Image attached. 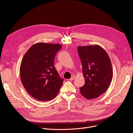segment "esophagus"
<instances>
[{
	"label": "esophagus",
	"mask_w": 133,
	"mask_h": 133,
	"mask_svg": "<svg viewBox=\"0 0 133 133\" xmlns=\"http://www.w3.org/2000/svg\"><path fill=\"white\" fill-rule=\"evenodd\" d=\"M75 78V76L74 75H72V76H71V77L69 79V80H70V81H73Z\"/></svg>",
	"instance_id": "obj_1"
}]
</instances>
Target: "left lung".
I'll return each mask as SVG.
<instances>
[{
  "label": "left lung",
  "mask_w": 133,
  "mask_h": 133,
  "mask_svg": "<svg viewBox=\"0 0 133 133\" xmlns=\"http://www.w3.org/2000/svg\"><path fill=\"white\" fill-rule=\"evenodd\" d=\"M85 83L79 89L88 99L96 98L108 88L112 78L111 61L106 51L100 46L78 47Z\"/></svg>",
  "instance_id": "obj_1"
}]
</instances>
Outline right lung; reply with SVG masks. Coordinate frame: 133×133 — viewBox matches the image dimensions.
<instances>
[{"instance_id": "add662e5", "label": "right lung", "mask_w": 133, "mask_h": 133, "mask_svg": "<svg viewBox=\"0 0 133 133\" xmlns=\"http://www.w3.org/2000/svg\"><path fill=\"white\" fill-rule=\"evenodd\" d=\"M62 47L58 44L37 43L24 56L20 67L21 81L34 98L46 102L57 95L64 79L54 65L55 55Z\"/></svg>"}]
</instances>
